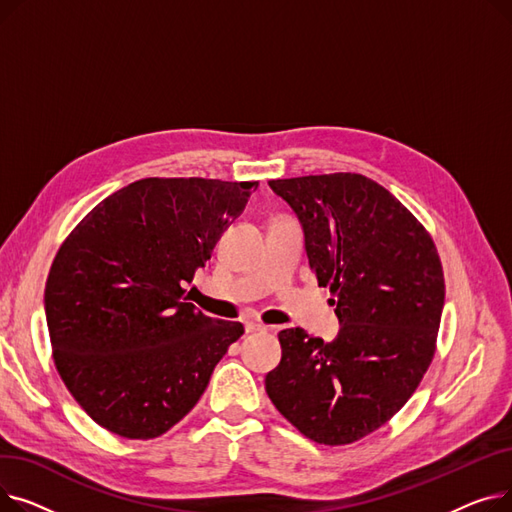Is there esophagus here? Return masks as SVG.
Masks as SVG:
<instances>
[{"label": "esophagus", "instance_id": "esophagus-1", "mask_svg": "<svg viewBox=\"0 0 512 512\" xmlns=\"http://www.w3.org/2000/svg\"><path fill=\"white\" fill-rule=\"evenodd\" d=\"M245 330H247V332H263V330H267V326L259 324V321L249 319V321H245Z\"/></svg>", "mask_w": 512, "mask_h": 512}]
</instances>
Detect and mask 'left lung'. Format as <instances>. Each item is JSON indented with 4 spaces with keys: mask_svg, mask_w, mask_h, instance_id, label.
Returning <instances> with one entry per match:
<instances>
[{
    "mask_svg": "<svg viewBox=\"0 0 512 512\" xmlns=\"http://www.w3.org/2000/svg\"><path fill=\"white\" fill-rule=\"evenodd\" d=\"M270 186L297 215L340 332L324 342L303 328L282 330V359L265 390L313 442L351 444L394 417L432 363L442 263L415 215L371 178L340 172Z\"/></svg>",
    "mask_w": 512,
    "mask_h": 512,
    "instance_id": "8db88e82",
    "label": "left lung"
}]
</instances>
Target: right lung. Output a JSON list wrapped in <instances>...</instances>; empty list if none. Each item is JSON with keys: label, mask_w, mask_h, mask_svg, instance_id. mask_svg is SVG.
Returning a JSON list of instances; mask_svg holds the SVG:
<instances>
[{"label": "right lung", "mask_w": 512, "mask_h": 512, "mask_svg": "<svg viewBox=\"0 0 512 512\" xmlns=\"http://www.w3.org/2000/svg\"><path fill=\"white\" fill-rule=\"evenodd\" d=\"M257 186L143 178L103 199L64 240L45 286L53 361L107 432L166 434L245 332L188 303L184 286Z\"/></svg>", "instance_id": "add662e5"}]
</instances>
